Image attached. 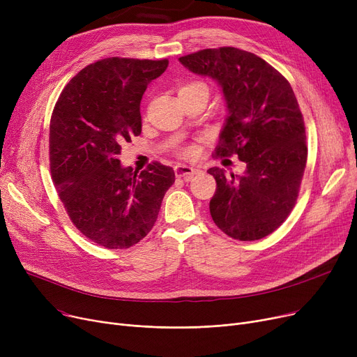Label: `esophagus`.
<instances>
[{
  "label": "esophagus",
  "instance_id": "obj_1",
  "mask_svg": "<svg viewBox=\"0 0 357 357\" xmlns=\"http://www.w3.org/2000/svg\"><path fill=\"white\" fill-rule=\"evenodd\" d=\"M174 171H175L176 178H182L185 181H190L194 175H197L199 172V169L188 166V165H176Z\"/></svg>",
  "mask_w": 357,
  "mask_h": 357
}]
</instances>
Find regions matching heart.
Segmentation results:
<instances>
[{"mask_svg":"<svg viewBox=\"0 0 357 357\" xmlns=\"http://www.w3.org/2000/svg\"><path fill=\"white\" fill-rule=\"evenodd\" d=\"M190 85H197V84H190ZM194 153H195V149L194 147H188V149L183 150V155L185 156H192Z\"/></svg>","mask_w":357,"mask_h":357,"instance_id":"1","label":"heart"}]
</instances>
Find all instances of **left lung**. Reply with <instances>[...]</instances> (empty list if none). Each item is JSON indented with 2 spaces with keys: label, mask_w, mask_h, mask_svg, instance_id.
Returning a JSON list of instances; mask_svg holds the SVG:
<instances>
[{
  "label": "left lung",
  "mask_w": 357,
  "mask_h": 357,
  "mask_svg": "<svg viewBox=\"0 0 357 357\" xmlns=\"http://www.w3.org/2000/svg\"><path fill=\"white\" fill-rule=\"evenodd\" d=\"M179 62L220 85L227 119L215 155L246 163L241 176L208 169L217 182L210 201L215 226L236 240L264 238L292 211L305 171V126L295 93L275 68L246 50L204 49Z\"/></svg>",
  "instance_id": "obj_1"
}]
</instances>
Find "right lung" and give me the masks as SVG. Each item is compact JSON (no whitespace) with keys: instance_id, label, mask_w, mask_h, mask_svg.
<instances>
[{"instance_id":"right-lung-1","label":"right lung","mask_w":357,"mask_h":357,"mask_svg":"<svg viewBox=\"0 0 357 357\" xmlns=\"http://www.w3.org/2000/svg\"><path fill=\"white\" fill-rule=\"evenodd\" d=\"M169 61L108 58L84 68L54 105L49 153L52 178L72 222L107 249L139 243L156 222L175 182L153 162L137 174L121 166V144L142 133L140 101Z\"/></svg>"}]
</instances>
